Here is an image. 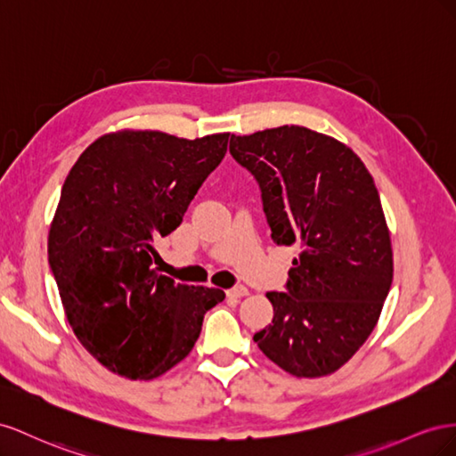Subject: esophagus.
Here are the masks:
<instances>
[{"mask_svg": "<svg viewBox=\"0 0 456 456\" xmlns=\"http://www.w3.org/2000/svg\"><path fill=\"white\" fill-rule=\"evenodd\" d=\"M248 296V289L246 286H235V289L227 290V297H232V300H239V297Z\"/></svg>", "mask_w": 456, "mask_h": 456, "instance_id": "esophagus-1", "label": "esophagus"}]
</instances>
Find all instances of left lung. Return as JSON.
I'll use <instances>...</instances> for the list:
<instances>
[{"label": "left lung", "instance_id": "1", "mask_svg": "<svg viewBox=\"0 0 456 456\" xmlns=\"http://www.w3.org/2000/svg\"><path fill=\"white\" fill-rule=\"evenodd\" d=\"M229 151L262 189L271 239L300 246L254 342L297 379L332 374L367 342L394 279L374 179L347 145L304 126L231 135Z\"/></svg>", "mask_w": 456, "mask_h": 456}]
</instances>
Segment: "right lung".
Masks as SVG:
<instances>
[{
    "instance_id": "add662e5",
    "label": "right lung",
    "mask_w": 456,
    "mask_h": 456,
    "mask_svg": "<svg viewBox=\"0 0 456 456\" xmlns=\"http://www.w3.org/2000/svg\"><path fill=\"white\" fill-rule=\"evenodd\" d=\"M231 134L183 139L152 129L101 135L61 191L47 254L80 344L102 367L152 380L183 361L225 292L160 275L154 240L183 221Z\"/></svg>"
}]
</instances>
